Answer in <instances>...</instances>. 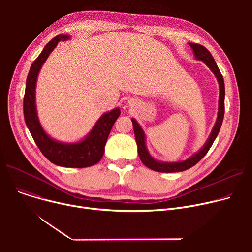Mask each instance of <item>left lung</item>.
I'll return each instance as SVG.
<instances>
[{"instance_id":"left-lung-1","label":"left lung","mask_w":252,"mask_h":252,"mask_svg":"<svg viewBox=\"0 0 252 252\" xmlns=\"http://www.w3.org/2000/svg\"><path fill=\"white\" fill-rule=\"evenodd\" d=\"M190 47L193 49V52L195 54V58L197 60H201L203 61L210 70L215 73V75L218 78L219 86H220V98H219V112H218V118H217V123L213 128V131L203 146V148L196 154H194L192 157L188 158L187 160L180 161V162H160L157 161L150 156L146 149V145H145V136H144V131L142 127L139 126V124L136 122V119L131 118V123H133L134 126V131H135V137H136V142H137V146H138V154L141 161L143 162L144 165H146L152 170L155 171H159V173H177V171H183L186 170L192 166H194L196 163L199 162L202 158L206 155L208 150L210 149L211 145L214 144L217 136L219 135V131L220 129L221 124H222V119H223V114H224V83H223V78L222 75L218 67V65L213 57V55L210 54V52L202 45L199 44H189Z\"/></svg>"}]
</instances>
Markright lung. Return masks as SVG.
I'll return each instance as SVG.
<instances>
[{"label": "right lung", "instance_id": "obj_1", "mask_svg": "<svg viewBox=\"0 0 252 252\" xmlns=\"http://www.w3.org/2000/svg\"><path fill=\"white\" fill-rule=\"evenodd\" d=\"M68 35L59 34L52 38L45 46L41 54L33 61L26 78L25 93L23 98L24 121L38 149L52 163L64 167L82 168L98 163L104 154L106 141L121 110L115 108L103 114L90 135L83 141L74 144H63L51 139L42 128L37 119L35 109V84L39 69L54 50L58 42L68 39Z\"/></svg>", "mask_w": 252, "mask_h": 252}]
</instances>
